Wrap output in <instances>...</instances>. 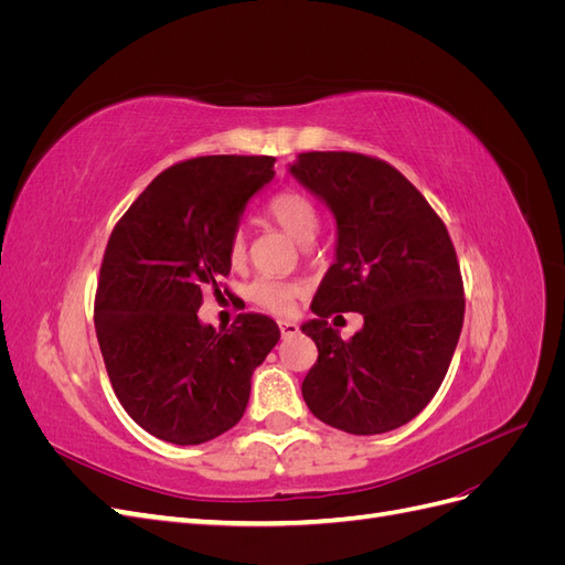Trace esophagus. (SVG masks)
<instances>
[{"mask_svg": "<svg viewBox=\"0 0 565 565\" xmlns=\"http://www.w3.org/2000/svg\"><path fill=\"white\" fill-rule=\"evenodd\" d=\"M278 324H280V334L282 337H292V334L299 332V324L292 322V320H280Z\"/></svg>", "mask_w": 565, "mask_h": 565, "instance_id": "esophagus-1", "label": "esophagus"}]
</instances>
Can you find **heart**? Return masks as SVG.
Returning <instances> with one entry per match:
<instances>
[{"label": "heart", "mask_w": 565, "mask_h": 565, "mask_svg": "<svg viewBox=\"0 0 565 565\" xmlns=\"http://www.w3.org/2000/svg\"><path fill=\"white\" fill-rule=\"evenodd\" d=\"M266 214L276 221L287 235H292L297 243H311L320 228V212L313 200L297 191H280L273 195L266 204ZM245 233L237 228L228 243V254L233 264H241L245 259ZM247 297L270 313H289L295 301L301 297V285L292 280L259 278L249 285Z\"/></svg>", "instance_id": "b5f03b06"}]
</instances>
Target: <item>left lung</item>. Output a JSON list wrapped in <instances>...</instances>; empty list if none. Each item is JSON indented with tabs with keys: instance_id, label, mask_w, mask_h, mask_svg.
Segmentation results:
<instances>
[{
	"instance_id": "1",
	"label": "left lung",
	"mask_w": 565,
	"mask_h": 565,
	"mask_svg": "<svg viewBox=\"0 0 565 565\" xmlns=\"http://www.w3.org/2000/svg\"><path fill=\"white\" fill-rule=\"evenodd\" d=\"M337 218V262L301 324L318 361L301 384L311 413L355 436L407 424L446 380L465 322V285L443 218L396 167L363 152H301L289 169ZM355 310L341 340L327 318Z\"/></svg>"
}]
</instances>
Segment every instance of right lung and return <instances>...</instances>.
Here are the masks:
<instances>
[{
  "label": "right lung",
  "instance_id": "add662e5",
  "mask_svg": "<svg viewBox=\"0 0 565 565\" xmlns=\"http://www.w3.org/2000/svg\"><path fill=\"white\" fill-rule=\"evenodd\" d=\"M268 156H204L150 181L117 221L100 264L94 322L117 401L177 446H200L245 415L252 372L278 344L276 320L241 313L216 332L198 320L204 289L221 297L228 243ZM228 295V287H224Z\"/></svg>",
  "mask_w": 565,
  "mask_h": 565
}]
</instances>
